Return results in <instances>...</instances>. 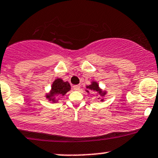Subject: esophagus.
<instances>
[{"instance_id":"1","label":"esophagus","mask_w":158,"mask_h":158,"mask_svg":"<svg viewBox=\"0 0 158 158\" xmlns=\"http://www.w3.org/2000/svg\"><path fill=\"white\" fill-rule=\"evenodd\" d=\"M73 89L75 91H78L80 89V85H76L73 86Z\"/></svg>"}]
</instances>
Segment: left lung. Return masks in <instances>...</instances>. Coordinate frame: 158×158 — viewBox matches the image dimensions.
I'll use <instances>...</instances> for the list:
<instances>
[{
  "label": "left lung",
  "mask_w": 158,
  "mask_h": 158,
  "mask_svg": "<svg viewBox=\"0 0 158 158\" xmlns=\"http://www.w3.org/2000/svg\"><path fill=\"white\" fill-rule=\"evenodd\" d=\"M86 88H87V90H85V91H86V92H88V93H89L91 92H97L100 94L101 97H104V96L107 94V92H106V91H102V89H100L98 84V82H95V81H92L89 85L86 86ZM101 101H104V98L101 99Z\"/></svg>",
  "instance_id": "1"
}]
</instances>
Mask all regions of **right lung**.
I'll use <instances>...</instances> for the list:
<instances>
[{"label": "right lung", "instance_id": "add662e5", "mask_svg": "<svg viewBox=\"0 0 158 158\" xmlns=\"http://www.w3.org/2000/svg\"><path fill=\"white\" fill-rule=\"evenodd\" d=\"M70 89L71 86L69 82H64L60 78H57L53 82L50 92L46 94V98L52 103L58 102L59 99H56V97L65 95Z\"/></svg>", "mask_w": 158, "mask_h": 158}]
</instances>
